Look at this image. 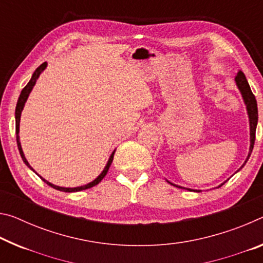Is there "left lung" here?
Wrapping results in <instances>:
<instances>
[{"instance_id": "1", "label": "left lung", "mask_w": 263, "mask_h": 263, "mask_svg": "<svg viewBox=\"0 0 263 263\" xmlns=\"http://www.w3.org/2000/svg\"><path fill=\"white\" fill-rule=\"evenodd\" d=\"M235 83H236V86L237 89L240 90V93L242 96V99H243V103L246 105V110H247V115H248V118H249V135H251V146H249V153L247 158H246L245 162L242 164V166L236 171V172H239V171L243 167L246 165V162L248 161L249 157H251V153L253 151V147H254V143H255V131H256V125H257V118H259V115H257V104H256V99H255V96L253 95L252 90H251V86H249L247 79H246L245 73L241 71L236 73L235 76ZM235 172V173H236ZM167 182H170L171 185L178 187V189H185V187H181L179 185L173 184V182H171L168 180H166ZM226 182V181H224ZM223 182V184H224ZM221 184V185H223ZM220 185V186H221ZM218 186V187H220ZM185 190H189V191H194V192H200L199 190H191V189H185Z\"/></svg>"}]
</instances>
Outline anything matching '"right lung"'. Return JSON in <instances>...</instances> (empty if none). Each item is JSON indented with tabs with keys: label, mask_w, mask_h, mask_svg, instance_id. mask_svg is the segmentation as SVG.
Instances as JSON below:
<instances>
[{
	"label": "right lung",
	"mask_w": 263,
	"mask_h": 263,
	"mask_svg": "<svg viewBox=\"0 0 263 263\" xmlns=\"http://www.w3.org/2000/svg\"><path fill=\"white\" fill-rule=\"evenodd\" d=\"M47 65H48L47 62H44V63H43V64H41V65L39 66V68H37V69L35 70V72L32 73V76H31V79H30V81H29V83H28V84H27L26 86H24V89H23L22 91H21V95H20V97H18L17 104H16V110H15V120H16V140H17L18 151H20L21 157H22V160L24 161V164H26V165L28 166V167L30 168L31 171H34V172H35V170L32 168L31 166H30V164H29V162H28L27 158H26V156H24V153H23L22 146H21L20 136H18V133H20V122H21V115H22L23 107H24V105H26V102H27V99H28V97H29V95H30L31 90H32V87L35 86L36 82H37V79H39V77H40V74L44 71L45 68H47ZM115 152H116V149H115L114 152L111 153V156H110V158H109V160H107L106 165H105V167H104V170L102 171V173L99 174V176H98L97 178H96L95 180H92V181L89 182V184H86V185L78 186V187H61V186H57V185H53V184H51V182H49L48 180H45V179H44V178H42L41 176H40V178L42 179V180H43V181L45 182V184L49 185V186H51L52 189L58 190V191H62V192H68V193H71V192H79V191H83V190L91 189V187H93V186H96V185H98L99 182H101V181L103 180V178L106 176L107 171H109L110 166H111V162H112V160H114ZM35 173H36V172H35ZM36 174H37V173H36ZM37 176H39V174H37Z\"/></svg>",
	"instance_id": "1"
}]
</instances>
